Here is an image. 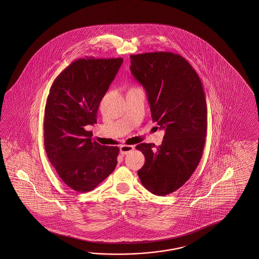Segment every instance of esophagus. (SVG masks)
Wrapping results in <instances>:
<instances>
[{
	"label": "esophagus",
	"mask_w": 259,
	"mask_h": 259,
	"mask_svg": "<svg viewBox=\"0 0 259 259\" xmlns=\"http://www.w3.org/2000/svg\"><path fill=\"white\" fill-rule=\"evenodd\" d=\"M133 149H134V146H133V145H127V144H124V145H121V146H120V154H123V155H125V154H128V153H131L132 151H133Z\"/></svg>",
	"instance_id": "1"
}]
</instances>
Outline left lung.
<instances>
[{
	"label": "left lung",
	"mask_w": 259,
	"mask_h": 259,
	"mask_svg": "<svg viewBox=\"0 0 259 259\" xmlns=\"http://www.w3.org/2000/svg\"><path fill=\"white\" fill-rule=\"evenodd\" d=\"M131 71L146 91L152 119L165 130L163 143H140L145 157L138 171L155 195H166L187 182L203 155L207 108L203 84L182 55L169 52L133 55Z\"/></svg>",
	"instance_id": "8db88e82"
}]
</instances>
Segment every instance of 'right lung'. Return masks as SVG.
<instances>
[{"label":"right lung","instance_id":"add662e5","mask_svg":"<svg viewBox=\"0 0 259 259\" xmlns=\"http://www.w3.org/2000/svg\"><path fill=\"white\" fill-rule=\"evenodd\" d=\"M123 59L73 61L50 89L44 114V146L62 181L78 193L97 187L116 168L119 148L92 141L85 127L97 123L100 102Z\"/></svg>","mask_w":259,"mask_h":259}]
</instances>
